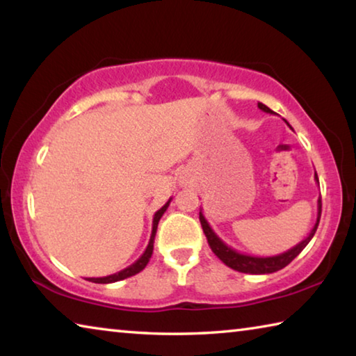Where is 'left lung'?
<instances>
[{"instance_id":"8db88e82","label":"left lung","mask_w":356,"mask_h":356,"mask_svg":"<svg viewBox=\"0 0 356 356\" xmlns=\"http://www.w3.org/2000/svg\"><path fill=\"white\" fill-rule=\"evenodd\" d=\"M257 108H259V110H262L264 113L275 114L267 105L261 104V102L257 104ZM286 124L289 125L287 120H286ZM289 127H291V125H289ZM314 179H316V182L318 184L317 174L314 176ZM321 213H322V201H321V197H318V201H317V220H316L314 227H312L311 232L308 234V237H306L305 240H301V242L298 245H295L293 248L281 252V254H276V256H251V254H245V252H240L237 250H234V248H231V246L222 242V240L218 236H216L213 229L210 227L209 221L206 220V216L202 215V212H200V221H201L202 231L207 237L210 250L215 252V256L218 257L222 264H226L227 267H231L232 270H237V272H240V273L267 275V273H273V272H278V270H281V268H284L286 265L291 264L293 259L305 250V246L311 242V238L314 237V234L317 231L318 221H321Z\"/></svg>"}]
</instances>
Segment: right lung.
I'll list each match as a JSON object with an SVG mask.
<instances>
[{
  "label": "right lung",
  "instance_id": "obj_1",
  "mask_svg": "<svg viewBox=\"0 0 356 356\" xmlns=\"http://www.w3.org/2000/svg\"><path fill=\"white\" fill-rule=\"evenodd\" d=\"M172 197L168 200V202L165 204L163 207L160 210H156L155 215H154V220H152V232H150V238H149V243H147V248L146 251L143 252L141 257L135 261L131 265H129L127 268L120 270L118 273H113V275H108V276H102V278H86L88 281L91 282H97V284H110V282H116L120 280H125V278H130V276H134L136 273H140L141 270H144V267L149 264L150 257H152V252H154V240H155V234H156V227H159V221L163 213L166 212V209L170 207V202H171Z\"/></svg>",
  "mask_w": 356,
  "mask_h": 356
}]
</instances>
